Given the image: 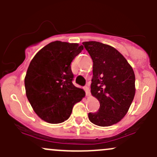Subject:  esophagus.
Wrapping results in <instances>:
<instances>
[{
  "mask_svg": "<svg viewBox=\"0 0 157 157\" xmlns=\"http://www.w3.org/2000/svg\"><path fill=\"white\" fill-rule=\"evenodd\" d=\"M84 90H85V92H86V96H90V86H89V85H86V86H84Z\"/></svg>",
  "mask_w": 157,
  "mask_h": 157,
  "instance_id": "34e87169",
  "label": "esophagus"
}]
</instances>
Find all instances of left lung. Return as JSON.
I'll use <instances>...</instances> for the list:
<instances>
[{"label":"left lung","instance_id":"8db88e82","mask_svg":"<svg viewBox=\"0 0 157 157\" xmlns=\"http://www.w3.org/2000/svg\"><path fill=\"white\" fill-rule=\"evenodd\" d=\"M83 45L93 60L91 93L100 103L98 112L88 114L90 121L102 127L121 121L135 95V76L127 60L118 51L99 42Z\"/></svg>","mask_w":157,"mask_h":157}]
</instances>
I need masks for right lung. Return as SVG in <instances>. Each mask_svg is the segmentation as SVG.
Here are the masks:
<instances>
[{
  "mask_svg": "<svg viewBox=\"0 0 157 157\" xmlns=\"http://www.w3.org/2000/svg\"><path fill=\"white\" fill-rule=\"evenodd\" d=\"M83 49L77 43L55 41L45 45L30 62L25 88L27 99L38 116L58 124L71 115L74 105L85 96L73 84L71 63Z\"/></svg>",
  "mask_w": 157,
  "mask_h": 157,
  "instance_id": "right-lung-1",
  "label": "right lung"
}]
</instances>
